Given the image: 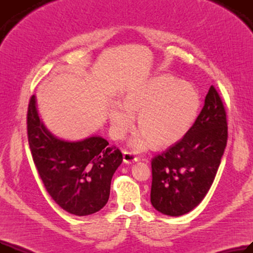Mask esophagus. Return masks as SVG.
Here are the masks:
<instances>
[{"label": "esophagus", "mask_w": 253, "mask_h": 253, "mask_svg": "<svg viewBox=\"0 0 253 253\" xmlns=\"http://www.w3.org/2000/svg\"><path fill=\"white\" fill-rule=\"evenodd\" d=\"M123 161L127 164L129 163H133V162H137L138 158L136 156H134L131 152L128 151H123Z\"/></svg>", "instance_id": "obj_1"}]
</instances>
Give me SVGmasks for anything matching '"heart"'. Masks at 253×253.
Returning a JSON list of instances; mask_svg holds the SVG:
<instances>
[{"label":"heart","instance_id":"heart-1","mask_svg":"<svg viewBox=\"0 0 253 253\" xmlns=\"http://www.w3.org/2000/svg\"><path fill=\"white\" fill-rule=\"evenodd\" d=\"M201 106L198 90L170 75L156 76L130 87L123 96V105L115 102L109 116L111 130L122 139L134 125L141 129L131 139L135 151L148 150L155 143L168 147L182 138L193 126Z\"/></svg>","mask_w":253,"mask_h":253}]
</instances>
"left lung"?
Instances as JSON below:
<instances>
[{
	"label": "left lung",
	"mask_w": 253,
	"mask_h": 253,
	"mask_svg": "<svg viewBox=\"0 0 253 253\" xmlns=\"http://www.w3.org/2000/svg\"><path fill=\"white\" fill-rule=\"evenodd\" d=\"M227 141V112L211 86L188 133L152 159V205L170 216L198 206L215 178Z\"/></svg>",
	"instance_id": "1"
}]
</instances>
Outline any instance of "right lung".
<instances>
[{"instance_id": "1", "label": "right lung", "mask_w": 253, "mask_h": 253, "mask_svg": "<svg viewBox=\"0 0 253 253\" xmlns=\"http://www.w3.org/2000/svg\"><path fill=\"white\" fill-rule=\"evenodd\" d=\"M28 139L45 189L63 210L78 216L99 211L109 200L111 181L123 161L120 150L100 136L69 142L53 136L30 99Z\"/></svg>"}]
</instances>
